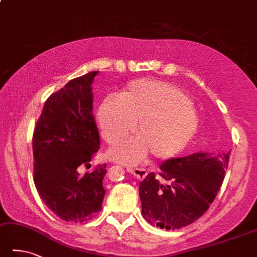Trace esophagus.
Masks as SVG:
<instances>
[{"label":"esophagus","mask_w":257,"mask_h":257,"mask_svg":"<svg viewBox=\"0 0 257 257\" xmlns=\"http://www.w3.org/2000/svg\"><path fill=\"white\" fill-rule=\"evenodd\" d=\"M126 170L131 174H133L135 178L139 179V180H142V179H144L145 177H147V174H148V171L145 170V169H143V168H135V169L127 168Z\"/></svg>","instance_id":"obj_1"}]
</instances>
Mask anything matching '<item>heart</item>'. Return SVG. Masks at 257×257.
Instances as JSON below:
<instances>
[{
  "label": "heart",
  "mask_w": 257,
  "mask_h": 257,
  "mask_svg": "<svg viewBox=\"0 0 257 257\" xmlns=\"http://www.w3.org/2000/svg\"><path fill=\"white\" fill-rule=\"evenodd\" d=\"M97 120L109 144L119 141L137 122L138 135L120 139L107 152L109 159L123 164L139 163L149 152L159 160L178 156L195 137L199 124L197 110L185 90L151 78L131 81L120 96L104 97Z\"/></svg>",
  "instance_id": "obj_1"
}]
</instances>
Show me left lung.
Segmentation results:
<instances>
[{"mask_svg": "<svg viewBox=\"0 0 257 257\" xmlns=\"http://www.w3.org/2000/svg\"><path fill=\"white\" fill-rule=\"evenodd\" d=\"M228 161L229 152H198L163 162L158 177L151 172L140 182L144 219L172 230L192 224L214 201Z\"/></svg>", "mask_w": 257, "mask_h": 257, "instance_id": "obj_1", "label": "left lung"}]
</instances>
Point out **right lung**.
<instances>
[{"mask_svg":"<svg viewBox=\"0 0 257 257\" xmlns=\"http://www.w3.org/2000/svg\"><path fill=\"white\" fill-rule=\"evenodd\" d=\"M98 71L70 80L43 105L32 139L35 185L46 206L65 221L83 222L101 209L106 164L81 177L99 149L93 115V84Z\"/></svg>","mask_w":257,"mask_h":257,"instance_id":"1","label":"right lung"}]
</instances>
